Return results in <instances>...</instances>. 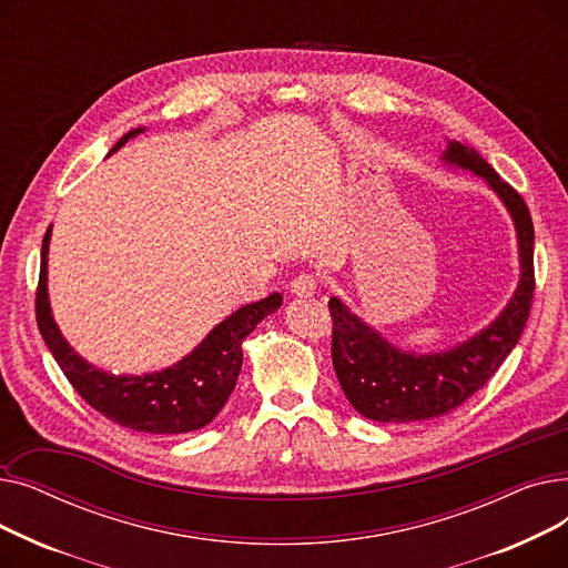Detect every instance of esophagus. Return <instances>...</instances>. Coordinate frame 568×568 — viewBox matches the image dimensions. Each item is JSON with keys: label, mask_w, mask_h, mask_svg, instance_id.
<instances>
[{"label": "esophagus", "mask_w": 568, "mask_h": 568, "mask_svg": "<svg viewBox=\"0 0 568 568\" xmlns=\"http://www.w3.org/2000/svg\"><path fill=\"white\" fill-rule=\"evenodd\" d=\"M317 290V278L313 274H300L290 283V292L294 296H313Z\"/></svg>", "instance_id": "34e87169"}]
</instances>
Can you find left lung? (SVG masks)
I'll list each match as a JSON object with an SVG mask.
<instances>
[{
    "label": "left lung",
    "mask_w": 568,
    "mask_h": 568,
    "mask_svg": "<svg viewBox=\"0 0 568 568\" xmlns=\"http://www.w3.org/2000/svg\"><path fill=\"white\" fill-rule=\"evenodd\" d=\"M442 161L486 179L509 209L518 234L520 281L506 308L469 341L433 354L392 345L359 315L332 296V359L345 398L366 419L379 424L426 422L463 405L495 375L516 347L534 296V225L518 191L481 159L476 149L449 140Z\"/></svg>",
    "instance_id": "8db88e82"
}]
</instances>
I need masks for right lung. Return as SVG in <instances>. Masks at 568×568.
Wrapping results in <instances>:
<instances>
[{
    "mask_svg": "<svg viewBox=\"0 0 568 568\" xmlns=\"http://www.w3.org/2000/svg\"><path fill=\"white\" fill-rule=\"evenodd\" d=\"M142 131L144 129L129 131L110 149V154ZM50 234L52 225L48 227L41 246L37 322L54 362L64 371L82 400L101 412L112 424L149 435L191 433L214 422V416L223 409L234 389L239 371H242L244 338L266 315L281 308L283 296L274 292L255 304L234 311L216 324L191 354L170 368L146 375H110L87 364L67 343L52 317L48 300Z\"/></svg>",
    "mask_w": 568,
    "mask_h": 568,
    "instance_id": "add662e5",
    "label": "right lung"
}]
</instances>
